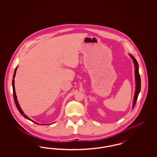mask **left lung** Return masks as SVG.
<instances>
[{"instance_id":"obj_1","label":"left lung","mask_w":157,"mask_h":157,"mask_svg":"<svg viewBox=\"0 0 157 157\" xmlns=\"http://www.w3.org/2000/svg\"><path fill=\"white\" fill-rule=\"evenodd\" d=\"M130 56L133 59V62L134 63L135 69V82H136V90H135V92L134 101H133V109H134L135 104H136L137 99H138L139 93L141 90V77H140V75L139 74V67H138V63L136 60L135 59V58L132 55H130Z\"/></svg>"}]
</instances>
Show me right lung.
Listing matches in <instances>:
<instances>
[{
  "instance_id": "right-lung-1",
  "label": "right lung",
  "mask_w": 157,
  "mask_h": 157,
  "mask_svg": "<svg viewBox=\"0 0 157 157\" xmlns=\"http://www.w3.org/2000/svg\"><path fill=\"white\" fill-rule=\"evenodd\" d=\"M17 67L15 68V72H14V74H13V80H12V87H13V98H14V101H15V104H16V107H17V109H18V111H19V112L25 118H26V119H28V120H30L31 121H32L33 122H34V123H35V124H37L38 125H40L39 124H37L36 122H34L33 121H32V120H30L29 119L26 115H24V113L22 111V110L21 109V107H20V106H19V103H18V102H17V98H16V93H15V85H14V84H15V79H14V78H15V75H16V70H17Z\"/></svg>"
}]
</instances>
